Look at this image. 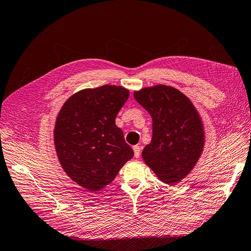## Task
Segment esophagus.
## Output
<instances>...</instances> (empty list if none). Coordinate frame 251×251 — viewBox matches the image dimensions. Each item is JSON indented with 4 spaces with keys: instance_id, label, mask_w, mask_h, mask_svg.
<instances>
[{
    "instance_id": "34e87169",
    "label": "esophagus",
    "mask_w": 251,
    "mask_h": 251,
    "mask_svg": "<svg viewBox=\"0 0 251 251\" xmlns=\"http://www.w3.org/2000/svg\"><path fill=\"white\" fill-rule=\"evenodd\" d=\"M134 154H135V158L136 159H138L139 156H140V151H141V148L139 146H134Z\"/></svg>"
}]
</instances>
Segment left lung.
<instances>
[{
	"mask_svg": "<svg viewBox=\"0 0 251 251\" xmlns=\"http://www.w3.org/2000/svg\"><path fill=\"white\" fill-rule=\"evenodd\" d=\"M134 97L152 117V139L142 150V159L163 183L178 184L203 151L199 113L184 93L170 86L142 88Z\"/></svg>",
	"mask_w": 251,
	"mask_h": 251,
	"instance_id": "1",
	"label": "left lung"
}]
</instances>
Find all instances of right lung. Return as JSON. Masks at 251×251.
<instances>
[{
  "label": "right lung",
  "mask_w": 251,
  "mask_h": 251,
  "mask_svg": "<svg viewBox=\"0 0 251 251\" xmlns=\"http://www.w3.org/2000/svg\"><path fill=\"white\" fill-rule=\"evenodd\" d=\"M129 91L104 85L83 89L68 99L58 113L54 145L64 172L80 187L101 190L116 177L134 151L115 125Z\"/></svg>",
  "instance_id": "obj_1"
}]
</instances>
